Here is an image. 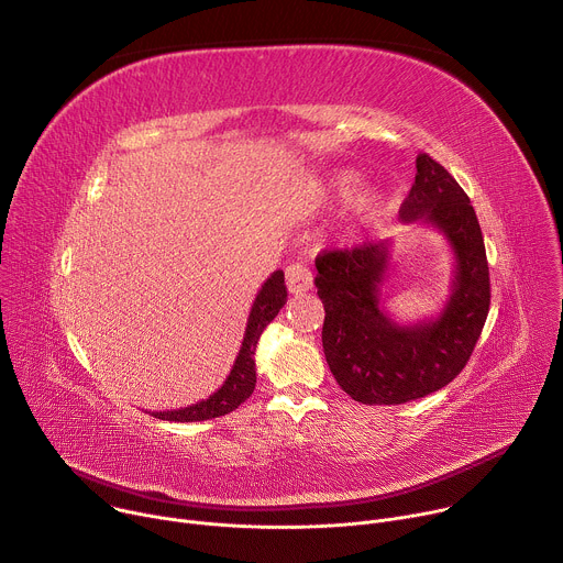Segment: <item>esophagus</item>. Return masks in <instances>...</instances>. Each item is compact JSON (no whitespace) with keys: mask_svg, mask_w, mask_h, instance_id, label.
<instances>
[{"mask_svg":"<svg viewBox=\"0 0 563 563\" xmlns=\"http://www.w3.org/2000/svg\"><path fill=\"white\" fill-rule=\"evenodd\" d=\"M285 278H287V289L291 294H305L313 287V276L311 269L305 263H291L285 269Z\"/></svg>","mask_w":563,"mask_h":563,"instance_id":"esophagus-1","label":"esophagus"}]
</instances>
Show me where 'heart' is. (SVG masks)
I'll use <instances>...</instances> for the list:
<instances>
[{"instance_id": "b5f03b06", "label": "heart", "mask_w": 563, "mask_h": 563, "mask_svg": "<svg viewBox=\"0 0 563 563\" xmlns=\"http://www.w3.org/2000/svg\"><path fill=\"white\" fill-rule=\"evenodd\" d=\"M328 194L330 198L339 200V202H350L352 198L358 196V191L363 189V178L361 174L356 172H350V169H343V172H336L328 178ZM394 202L387 194H367L365 198H361V205H358V216L363 220V224H369V222H376L380 218H385L389 211H391Z\"/></svg>"}]
</instances>
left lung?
I'll use <instances>...</instances> for the list:
<instances>
[{
    "label": "left lung",
    "mask_w": 563,
    "mask_h": 563,
    "mask_svg": "<svg viewBox=\"0 0 563 563\" xmlns=\"http://www.w3.org/2000/svg\"><path fill=\"white\" fill-rule=\"evenodd\" d=\"M398 216L406 224L439 229L450 243L454 278L439 316L398 325L383 309L391 240L316 258L328 365L343 391L365 406H400L445 387L470 361L490 309V272L476 213L428 153L417 157V178Z\"/></svg>",
    "instance_id": "obj_1"
}]
</instances>
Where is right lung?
Returning a JSON list of instances; mask_svg holds the SVG:
<instances>
[{
    "label": "right lung",
    "mask_w": 563,
    "mask_h": 563,
    "mask_svg": "<svg viewBox=\"0 0 563 563\" xmlns=\"http://www.w3.org/2000/svg\"><path fill=\"white\" fill-rule=\"evenodd\" d=\"M287 302V287H285V274L278 269L274 272L261 287L250 318H247V330L243 336V345L235 356V363L222 383L209 398L198 400V404L180 410H167V412H148L155 419L163 421H176V423H194V421H207L216 417H224L233 412L240 404L252 396L256 387V345L265 328L278 316L283 305Z\"/></svg>",
    "instance_id": "right-lung-1"
}]
</instances>
